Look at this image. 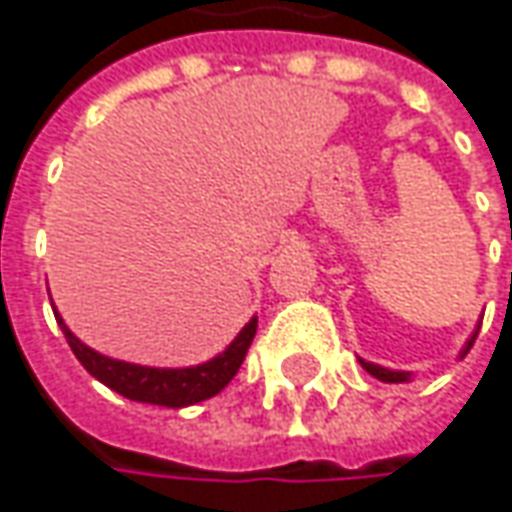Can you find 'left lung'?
<instances>
[{"mask_svg":"<svg viewBox=\"0 0 512 512\" xmlns=\"http://www.w3.org/2000/svg\"><path fill=\"white\" fill-rule=\"evenodd\" d=\"M473 341H476V335H473V338L467 341L464 352H467V349L473 346ZM361 367L367 369L372 378H378V381H387V384H398V381H407V378H410V372H392V369L378 367V364H369V361H361Z\"/></svg>","mask_w":512,"mask_h":512,"instance_id":"obj_1","label":"left lung"}]
</instances>
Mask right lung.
<instances>
[{"label":"right lung","mask_w":512,"mask_h":512,"mask_svg":"<svg viewBox=\"0 0 512 512\" xmlns=\"http://www.w3.org/2000/svg\"><path fill=\"white\" fill-rule=\"evenodd\" d=\"M56 315V323L62 326V335L68 346L74 349L77 361L88 369L97 381H102L108 389L120 392L131 401H143V404H157V407H189L197 401H206L217 395L237 375V369L243 364L249 346L255 341L257 315L240 329V335L232 344L226 346V352H220L217 358L189 369H154L137 367V364H125L105 358L100 352H94L91 346H85L77 335L65 326V321Z\"/></svg>","instance_id":"obj_1"}]
</instances>
